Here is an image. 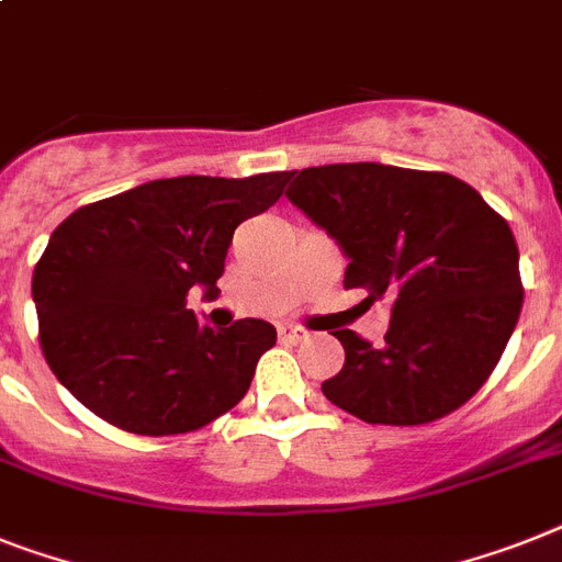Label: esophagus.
<instances>
[{
  "instance_id": "esophagus-1",
  "label": "esophagus",
  "mask_w": 562,
  "mask_h": 562,
  "mask_svg": "<svg viewBox=\"0 0 562 562\" xmlns=\"http://www.w3.org/2000/svg\"><path fill=\"white\" fill-rule=\"evenodd\" d=\"M278 336L284 338V341H292V345H299V341L307 338V330H304V327H295V324H281V327H278Z\"/></svg>"
}]
</instances>
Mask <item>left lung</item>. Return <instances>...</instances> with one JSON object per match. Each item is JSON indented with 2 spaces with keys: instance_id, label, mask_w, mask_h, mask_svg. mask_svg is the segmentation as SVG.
I'll return each mask as SVG.
<instances>
[{
  "instance_id": "obj_1",
  "label": "left lung",
  "mask_w": 562,
  "mask_h": 562,
  "mask_svg": "<svg viewBox=\"0 0 562 562\" xmlns=\"http://www.w3.org/2000/svg\"><path fill=\"white\" fill-rule=\"evenodd\" d=\"M286 198L350 258L345 290L393 301L384 345L333 336L345 368L324 396L370 425L453 414L497 368L522 310L520 252L503 215L445 171L333 164L290 171Z\"/></svg>"
}]
</instances>
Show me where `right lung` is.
Wrapping results in <instances>:
<instances>
[{
    "label": "right lung",
    "instance_id": "add662e5",
    "mask_svg": "<svg viewBox=\"0 0 562 562\" xmlns=\"http://www.w3.org/2000/svg\"><path fill=\"white\" fill-rule=\"evenodd\" d=\"M286 171L151 180L88 203L54 229L34 270L42 356L109 425L175 437L247 396L276 327L240 318L203 327L194 284L217 290L232 235L281 198Z\"/></svg>",
    "mask_w": 562,
    "mask_h": 562
}]
</instances>
